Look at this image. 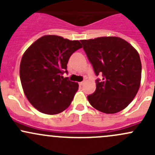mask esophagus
<instances>
[{
	"mask_svg": "<svg viewBox=\"0 0 155 155\" xmlns=\"http://www.w3.org/2000/svg\"><path fill=\"white\" fill-rule=\"evenodd\" d=\"M83 84H84V82H80L79 83V85H80V86H82V85H83Z\"/></svg>",
	"mask_w": 155,
	"mask_h": 155,
	"instance_id": "esophagus-1",
	"label": "esophagus"
}]
</instances>
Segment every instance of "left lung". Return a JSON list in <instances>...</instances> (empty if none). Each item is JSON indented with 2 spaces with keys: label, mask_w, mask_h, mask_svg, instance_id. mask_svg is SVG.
<instances>
[{
  "label": "left lung",
  "mask_w": 155,
  "mask_h": 155,
  "mask_svg": "<svg viewBox=\"0 0 155 155\" xmlns=\"http://www.w3.org/2000/svg\"><path fill=\"white\" fill-rule=\"evenodd\" d=\"M97 76L96 90L87 96L100 112L113 114L123 110L138 92L141 82L140 55L129 43L117 37L81 40Z\"/></svg>",
  "instance_id": "1"
}]
</instances>
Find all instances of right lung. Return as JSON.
<instances>
[{
  "label": "right lung",
  "instance_id": "1",
  "mask_svg": "<svg viewBox=\"0 0 155 155\" xmlns=\"http://www.w3.org/2000/svg\"><path fill=\"white\" fill-rule=\"evenodd\" d=\"M82 47L79 40L46 35L26 50L20 63V79L25 96L37 110L55 115L70 105L79 84L62 75L68 73L70 56Z\"/></svg>",
  "mask_w": 155,
  "mask_h": 155
}]
</instances>
